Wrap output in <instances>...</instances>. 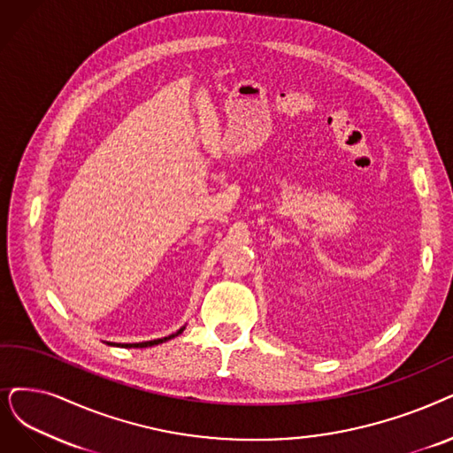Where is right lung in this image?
I'll return each mask as SVG.
<instances>
[{
  "label": "right lung",
  "mask_w": 453,
  "mask_h": 453,
  "mask_svg": "<svg viewBox=\"0 0 453 453\" xmlns=\"http://www.w3.org/2000/svg\"><path fill=\"white\" fill-rule=\"evenodd\" d=\"M184 329H180L176 334H171V336H165V338H157V340H150V342H141V343H122V348H150V346H157V343H164L174 336H178L180 333H182ZM110 343V342H107ZM110 346H120V343H110Z\"/></svg>",
  "instance_id": "add662e5"
}]
</instances>
